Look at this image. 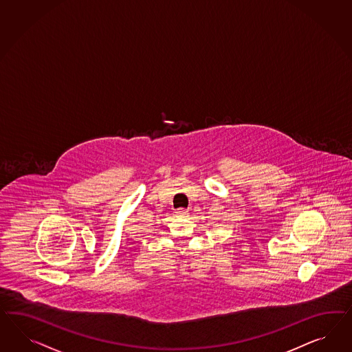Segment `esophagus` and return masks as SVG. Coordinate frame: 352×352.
<instances>
[{"instance_id": "34e87169", "label": "esophagus", "mask_w": 352, "mask_h": 352, "mask_svg": "<svg viewBox=\"0 0 352 352\" xmlns=\"http://www.w3.org/2000/svg\"><path fill=\"white\" fill-rule=\"evenodd\" d=\"M176 216L177 217H186L188 214H189V211L188 210H184V208H179V210H176Z\"/></svg>"}]
</instances>
